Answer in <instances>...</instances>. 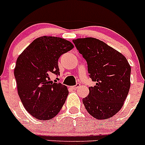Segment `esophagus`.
Segmentation results:
<instances>
[{
  "label": "esophagus",
  "instance_id": "34e87169",
  "mask_svg": "<svg viewBox=\"0 0 145 145\" xmlns=\"http://www.w3.org/2000/svg\"><path fill=\"white\" fill-rule=\"evenodd\" d=\"M80 86V84H77L76 85L73 86H72L71 88H72V89H74V90H76L77 88H78Z\"/></svg>",
  "mask_w": 145,
  "mask_h": 145
}]
</instances>
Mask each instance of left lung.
<instances>
[{
    "label": "left lung",
    "mask_w": 145,
    "mask_h": 145,
    "mask_svg": "<svg viewBox=\"0 0 145 145\" xmlns=\"http://www.w3.org/2000/svg\"><path fill=\"white\" fill-rule=\"evenodd\" d=\"M88 64L90 78L96 82L83 99L86 110L95 118L105 120L120 111L131 86V66L123 55L93 38L72 40Z\"/></svg>",
    "instance_id": "left-lung-1"
}]
</instances>
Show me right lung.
I'll list each match as a JSON object with an SVG mask.
<instances>
[{
    "label": "right lung",
    "instance_id": "obj_1",
    "mask_svg": "<svg viewBox=\"0 0 145 145\" xmlns=\"http://www.w3.org/2000/svg\"><path fill=\"white\" fill-rule=\"evenodd\" d=\"M74 48L64 38L42 36L34 40L16 59L14 76L23 105L38 120H51L61 110L69 91L54 83L52 74L59 75L58 59Z\"/></svg>",
    "mask_w": 145,
    "mask_h": 145
}]
</instances>
